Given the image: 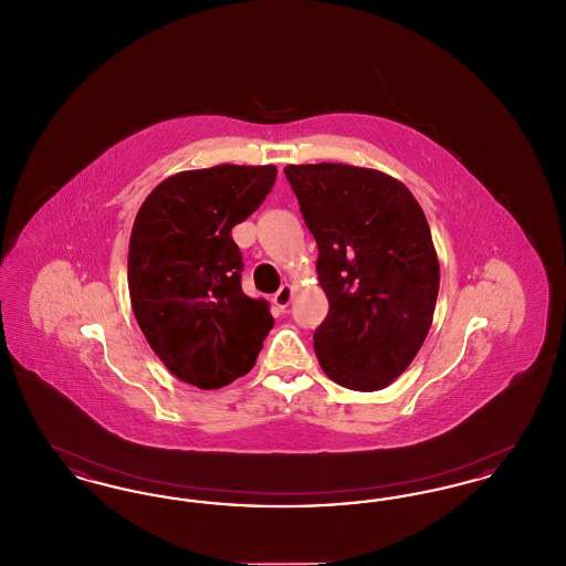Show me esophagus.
Listing matches in <instances>:
<instances>
[{"label": "esophagus", "instance_id": "1", "mask_svg": "<svg viewBox=\"0 0 566 566\" xmlns=\"http://www.w3.org/2000/svg\"><path fill=\"white\" fill-rule=\"evenodd\" d=\"M293 301V286L291 284H284L275 295H273V303L280 307V310H286Z\"/></svg>", "mask_w": 566, "mask_h": 566}]
</instances>
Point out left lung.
Masks as SVG:
<instances>
[{"label": "left lung", "instance_id": "1", "mask_svg": "<svg viewBox=\"0 0 566 566\" xmlns=\"http://www.w3.org/2000/svg\"><path fill=\"white\" fill-rule=\"evenodd\" d=\"M318 243L328 316L314 350L335 384L390 386L422 348L439 293V259L420 203L401 180L346 163L286 165Z\"/></svg>", "mask_w": 566, "mask_h": 566}]
</instances>
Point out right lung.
<instances>
[{"instance_id":"1","label":"right lung","mask_w":566,"mask_h":566,"mask_svg":"<svg viewBox=\"0 0 566 566\" xmlns=\"http://www.w3.org/2000/svg\"><path fill=\"white\" fill-rule=\"evenodd\" d=\"M275 165H216L165 178L135 216L127 280L135 321L163 365L214 390L245 376L273 326L245 295L231 238L270 195Z\"/></svg>"}]
</instances>
